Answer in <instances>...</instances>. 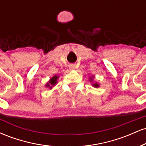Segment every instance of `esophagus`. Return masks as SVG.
Returning a JSON list of instances; mask_svg holds the SVG:
<instances>
[{
    "mask_svg": "<svg viewBox=\"0 0 146 146\" xmlns=\"http://www.w3.org/2000/svg\"><path fill=\"white\" fill-rule=\"evenodd\" d=\"M69 67H70V68H71V69H73V68H75V65L74 64H70Z\"/></svg>",
    "mask_w": 146,
    "mask_h": 146,
    "instance_id": "obj_1",
    "label": "esophagus"
}]
</instances>
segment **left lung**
Here are the masks:
<instances>
[{"label": "left lung", "mask_w": 146, "mask_h": 146, "mask_svg": "<svg viewBox=\"0 0 146 146\" xmlns=\"http://www.w3.org/2000/svg\"><path fill=\"white\" fill-rule=\"evenodd\" d=\"M93 86H94L95 87H99V85L97 83L95 84H93Z\"/></svg>", "instance_id": "8db88e82"}]
</instances>
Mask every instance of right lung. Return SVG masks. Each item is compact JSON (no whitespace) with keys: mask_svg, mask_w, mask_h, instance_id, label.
<instances>
[{"mask_svg":"<svg viewBox=\"0 0 146 146\" xmlns=\"http://www.w3.org/2000/svg\"><path fill=\"white\" fill-rule=\"evenodd\" d=\"M58 77L57 76V75H55V76H53V78H52L51 80H50L49 83L46 84V86L49 87L50 88H51V86H53V85H55L56 84L57 79H58Z\"/></svg>","mask_w":146,"mask_h":146,"instance_id":"add662e5","label":"right lung"}]
</instances>
